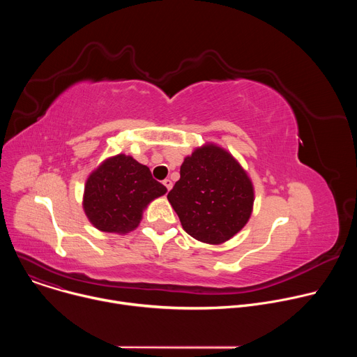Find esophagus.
Instances as JSON below:
<instances>
[{
	"label": "esophagus",
	"mask_w": 357,
	"mask_h": 357,
	"mask_svg": "<svg viewBox=\"0 0 357 357\" xmlns=\"http://www.w3.org/2000/svg\"><path fill=\"white\" fill-rule=\"evenodd\" d=\"M162 183L165 185V188H167V189H168V192H169V190H171V188H172V181L167 178V179H164V182H162Z\"/></svg>",
	"instance_id": "1"
}]
</instances>
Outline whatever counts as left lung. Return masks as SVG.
<instances>
[{
    "label": "left lung",
    "mask_w": 357,
    "mask_h": 357,
    "mask_svg": "<svg viewBox=\"0 0 357 357\" xmlns=\"http://www.w3.org/2000/svg\"><path fill=\"white\" fill-rule=\"evenodd\" d=\"M183 230L193 238L220 244L248 222L254 189L231 154L215 144L196 148L181 165V178L168 193Z\"/></svg>",
    "instance_id": "left-lung-1"
}]
</instances>
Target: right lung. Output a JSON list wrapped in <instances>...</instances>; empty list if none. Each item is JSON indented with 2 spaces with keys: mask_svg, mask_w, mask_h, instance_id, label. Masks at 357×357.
I'll use <instances>...</instances> for the list:
<instances>
[{
  "mask_svg": "<svg viewBox=\"0 0 357 357\" xmlns=\"http://www.w3.org/2000/svg\"><path fill=\"white\" fill-rule=\"evenodd\" d=\"M167 193L148 167L119 154L90 174L84 186L83 209L90 223L109 233H128L142 218L151 200Z\"/></svg>",
  "mask_w": 357,
  "mask_h": 357,
  "instance_id": "add662e5",
  "label": "right lung"
}]
</instances>
